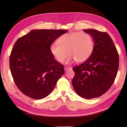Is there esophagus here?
Returning a JSON list of instances; mask_svg holds the SVG:
<instances>
[{
  "mask_svg": "<svg viewBox=\"0 0 127 127\" xmlns=\"http://www.w3.org/2000/svg\"><path fill=\"white\" fill-rule=\"evenodd\" d=\"M71 69V67H69V66L64 67V70H65V71H67V70H70Z\"/></svg>",
  "mask_w": 127,
  "mask_h": 127,
  "instance_id": "esophagus-1",
  "label": "esophagus"
}]
</instances>
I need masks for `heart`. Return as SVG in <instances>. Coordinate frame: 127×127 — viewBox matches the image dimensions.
Wrapping results in <instances>:
<instances>
[{
	"label": "heart",
	"instance_id": "1",
	"mask_svg": "<svg viewBox=\"0 0 127 127\" xmlns=\"http://www.w3.org/2000/svg\"><path fill=\"white\" fill-rule=\"evenodd\" d=\"M50 46L52 56L59 63L66 61V64L83 62L90 57L94 48V42L91 35L85 32H74L64 35Z\"/></svg>",
	"mask_w": 127,
	"mask_h": 127
}]
</instances>
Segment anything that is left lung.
Instances as JSON below:
<instances>
[{"instance_id":"left-lung-1","label":"left lung","mask_w":127,"mask_h":127,"mask_svg":"<svg viewBox=\"0 0 127 127\" xmlns=\"http://www.w3.org/2000/svg\"><path fill=\"white\" fill-rule=\"evenodd\" d=\"M93 37L92 53L87 60L72 70L75 76L72 85L82 98H98L111 87L117 74L119 57L111 37L106 32L95 29H84Z\"/></svg>"}]
</instances>
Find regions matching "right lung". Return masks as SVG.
I'll list each match as a JSON object with an SVG mask.
<instances>
[{
  "label": "right lung",
  "mask_w": 127,
  "mask_h": 127,
  "mask_svg": "<svg viewBox=\"0 0 127 127\" xmlns=\"http://www.w3.org/2000/svg\"><path fill=\"white\" fill-rule=\"evenodd\" d=\"M67 32L35 29L16 41L10 56V68L16 85L25 95L41 99L52 92L64 68L54 58L50 46Z\"/></svg>",
  "instance_id": "add662e5"
}]
</instances>
